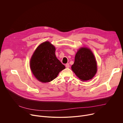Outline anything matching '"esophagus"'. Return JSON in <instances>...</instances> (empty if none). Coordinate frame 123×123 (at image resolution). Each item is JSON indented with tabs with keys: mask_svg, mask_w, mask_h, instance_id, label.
I'll return each mask as SVG.
<instances>
[{
	"mask_svg": "<svg viewBox=\"0 0 123 123\" xmlns=\"http://www.w3.org/2000/svg\"><path fill=\"white\" fill-rule=\"evenodd\" d=\"M65 66H66V67L67 68H68L69 67V65L68 63H67V64H66L65 65Z\"/></svg>",
	"mask_w": 123,
	"mask_h": 123,
	"instance_id": "obj_1",
	"label": "esophagus"
}]
</instances>
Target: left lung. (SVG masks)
Listing matches in <instances>:
<instances>
[{
  "mask_svg": "<svg viewBox=\"0 0 123 123\" xmlns=\"http://www.w3.org/2000/svg\"><path fill=\"white\" fill-rule=\"evenodd\" d=\"M72 69L82 81L89 80L94 76L97 71V62L90 49L82 47L78 49Z\"/></svg>",
  "mask_w": 123,
  "mask_h": 123,
  "instance_id": "left-lung-1",
  "label": "left lung"
}]
</instances>
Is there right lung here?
Listing matches in <instances>:
<instances>
[{
    "instance_id": "right-lung-1",
    "label": "right lung",
    "mask_w": 123,
    "mask_h": 123,
    "mask_svg": "<svg viewBox=\"0 0 123 123\" xmlns=\"http://www.w3.org/2000/svg\"><path fill=\"white\" fill-rule=\"evenodd\" d=\"M55 47L49 42L40 44L31 58L30 66L32 73L42 83L51 81L56 78L65 67L56 58Z\"/></svg>"
}]
</instances>
